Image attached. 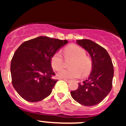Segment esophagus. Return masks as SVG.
Masks as SVG:
<instances>
[{
    "instance_id": "obj_1",
    "label": "esophagus",
    "mask_w": 126,
    "mask_h": 126,
    "mask_svg": "<svg viewBox=\"0 0 126 126\" xmlns=\"http://www.w3.org/2000/svg\"><path fill=\"white\" fill-rule=\"evenodd\" d=\"M64 81H65L67 82V83H71V80H70V79H64Z\"/></svg>"
}]
</instances>
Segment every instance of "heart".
Listing matches in <instances>:
<instances>
[{
  "label": "heart",
  "mask_w": 126,
  "mask_h": 126,
  "mask_svg": "<svg viewBox=\"0 0 126 126\" xmlns=\"http://www.w3.org/2000/svg\"><path fill=\"white\" fill-rule=\"evenodd\" d=\"M64 55L67 59H72L69 69H62L57 73V77L61 79H73L78 78L81 74L85 76L92 70V62L86 52L80 47L71 45L64 50ZM51 65L53 69L59 71L63 67L64 59L60 52L53 54L51 59Z\"/></svg>",
  "instance_id": "1"
}]
</instances>
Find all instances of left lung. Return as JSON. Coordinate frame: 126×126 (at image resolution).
Wrapping results in <instances>:
<instances>
[{"label":"left lung","instance_id":"obj_1","mask_svg":"<svg viewBox=\"0 0 126 126\" xmlns=\"http://www.w3.org/2000/svg\"><path fill=\"white\" fill-rule=\"evenodd\" d=\"M76 43L91 56L92 71L88 79L78 83V88L71 92L74 100L84 106L100 103L112 87L113 66L111 58L104 48L90 40H77Z\"/></svg>","mask_w":126,"mask_h":126}]
</instances>
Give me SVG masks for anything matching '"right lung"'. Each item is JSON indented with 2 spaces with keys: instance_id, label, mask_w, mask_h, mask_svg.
Returning a JSON list of instances; mask_svg holds the SVG:
<instances>
[{
  "instance_id": "right-lung-1",
  "label": "right lung",
  "mask_w": 126,
  "mask_h": 126,
  "mask_svg": "<svg viewBox=\"0 0 126 126\" xmlns=\"http://www.w3.org/2000/svg\"><path fill=\"white\" fill-rule=\"evenodd\" d=\"M68 43L48 36H38L24 42L11 60L12 84L25 100L37 102L49 96L57 79L52 78L51 59L60 48Z\"/></svg>"
}]
</instances>
